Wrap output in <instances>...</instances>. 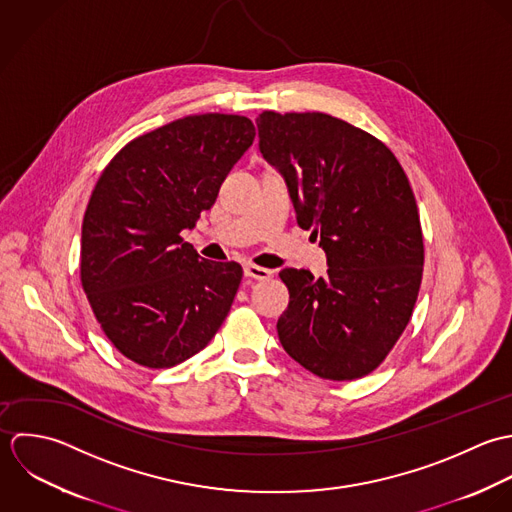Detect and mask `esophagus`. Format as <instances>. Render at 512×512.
Listing matches in <instances>:
<instances>
[{"label":"esophagus","instance_id":"34e87169","mask_svg":"<svg viewBox=\"0 0 512 512\" xmlns=\"http://www.w3.org/2000/svg\"><path fill=\"white\" fill-rule=\"evenodd\" d=\"M243 273H245V277L257 279V281H265V279H269L273 275V271H269L265 267H259V265H253V263H245Z\"/></svg>","mask_w":512,"mask_h":512}]
</instances>
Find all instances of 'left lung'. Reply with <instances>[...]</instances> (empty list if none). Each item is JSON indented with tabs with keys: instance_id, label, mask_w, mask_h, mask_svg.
<instances>
[{
	"instance_id": "left-lung-1",
	"label": "left lung",
	"mask_w": 512,
	"mask_h": 512,
	"mask_svg": "<svg viewBox=\"0 0 512 512\" xmlns=\"http://www.w3.org/2000/svg\"><path fill=\"white\" fill-rule=\"evenodd\" d=\"M263 158L283 176L297 221L326 253V277L283 269L291 301L283 348L312 374L356 380L376 370L408 326L423 237L408 176L386 144L322 112L265 110Z\"/></svg>"
}]
</instances>
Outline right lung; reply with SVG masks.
<instances>
[{
  "label": "right lung",
  "instance_id": "obj_1",
  "mask_svg": "<svg viewBox=\"0 0 512 512\" xmlns=\"http://www.w3.org/2000/svg\"><path fill=\"white\" fill-rule=\"evenodd\" d=\"M253 138L239 114L184 116L134 138L104 168L83 219L81 283L128 360L176 366L225 320L241 265L202 259L180 233L215 204Z\"/></svg>",
  "mask_w": 512,
  "mask_h": 512
}]
</instances>
